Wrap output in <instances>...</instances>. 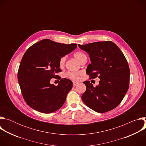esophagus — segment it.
Segmentation results:
<instances>
[{
	"instance_id": "esophagus-1",
	"label": "esophagus",
	"mask_w": 146,
	"mask_h": 146,
	"mask_svg": "<svg viewBox=\"0 0 146 146\" xmlns=\"http://www.w3.org/2000/svg\"><path fill=\"white\" fill-rule=\"evenodd\" d=\"M77 84H78V82H75V81H73V86L74 87H75Z\"/></svg>"
}]
</instances>
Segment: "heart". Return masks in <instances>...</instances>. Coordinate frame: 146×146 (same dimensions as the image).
<instances>
[{"instance_id": "heart-1", "label": "heart", "mask_w": 146, "mask_h": 146, "mask_svg": "<svg viewBox=\"0 0 146 146\" xmlns=\"http://www.w3.org/2000/svg\"><path fill=\"white\" fill-rule=\"evenodd\" d=\"M74 56L80 62L82 63L86 60H87V55L82 51H76L73 54ZM66 60L65 56H62L59 60V65L60 67H63L65 65ZM80 75V72H68L65 73V77L69 78L73 80H78L79 79V76Z\"/></svg>"}]
</instances>
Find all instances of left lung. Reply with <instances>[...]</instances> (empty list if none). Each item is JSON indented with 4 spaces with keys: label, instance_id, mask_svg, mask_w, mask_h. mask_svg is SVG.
Instances as JSON below:
<instances>
[{
    "label": "left lung",
    "instance_id": "obj_1",
    "mask_svg": "<svg viewBox=\"0 0 146 146\" xmlns=\"http://www.w3.org/2000/svg\"><path fill=\"white\" fill-rule=\"evenodd\" d=\"M78 46L90 55L91 63L86 70L90 79L100 78L96 87L90 81L83 82L86 91L82 95V101L88 108L100 113L115 109L129 88L130 70L125 56L111 41Z\"/></svg>",
    "mask_w": 146,
    "mask_h": 146
}]
</instances>
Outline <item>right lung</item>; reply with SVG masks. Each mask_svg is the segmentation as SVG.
Wrapping results in <instances>:
<instances>
[{"label": "right lung", "instance_id": "obj_1", "mask_svg": "<svg viewBox=\"0 0 146 146\" xmlns=\"http://www.w3.org/2000/svg\"><path fill=\"white\" fill-rule=\"evenodd\" d=\"M76 47L75 43L61 44L44 39L25 52L19 66L18 80L22 95L31 108L48 114L63 106L73 87L72 81L62 78L56 86L50 81L58 76L56 73L62 71L59 65L60 58Z\"/></svg>", "mask_w": 146, "mask_h": 146}]
</instances>
